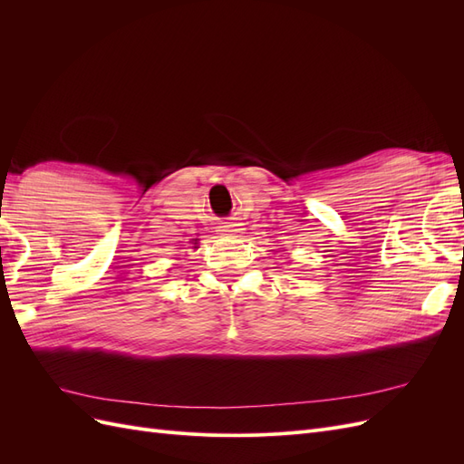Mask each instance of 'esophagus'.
<instances>
[{
  "label": "esophagus",
  "instance_id": "esophagus-1",
  "mask_svg": "<svg viewBox=\"0 0 464 464\" xmlns=\"http://www.w3.org/2000/svg\"><path fill=\"white\" fill-rule=\"evenodd\" d=\"M244 228H242V224L240 222H222L220 227H218V232L222 234V236H234V234H237V232H242Z\"/></svg>",
  "mask_w": 464,
  "mask_h": 464
}]
</instances>
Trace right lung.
<instances>
[{"instance_id": "obj_1", "label": "right lung", "mask_w": 464, "mask_h": 464, "mask_svg": "<svg viewBox=\"0 0 464 464\" xmlns=\"http://www.w3.org/2000/svg\"><path fill=\"white\" fill-rule=\"evenodd\" d=\"M193 244H195V246H193V247H198V240H195V242H193Z\"/></svg>"}]
</instances>
